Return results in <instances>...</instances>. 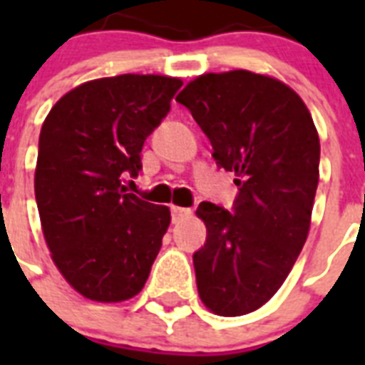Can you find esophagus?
<instances>
[{"mask_svg":"<svg viewBox=\"0 0 365 365\" xmlns=\"http://www.w3.org/2000/svg\"><path fill=\"white\" fill-rule=\"evenodd\" d=\"M172 222H182V220H185V217L191 216V210L189 208H182V206H172Z\"/></svg>","mask_w":365,"mask_h":365,"instance_id":"34e87169","label":"esophagus"}]
</instances>
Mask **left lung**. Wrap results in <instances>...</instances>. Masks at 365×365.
Returning <instances> with one entry per match:
<instances>
[{
	"label": "left lung",
	"instance_id": "obj_1",
	"mask_svg": "<svg viewBox=\"0 0 365 365\" xmlns=\"http://www.w3.org/2000/svg\"><path fill=\"white\" fill-rule=\"evenodd\" d=\"M176 100L235 172L233 214L200 202L206 244L195 252L199 297L220 317L257 311L292 271L311 229L320 140L305 102L277 77L248 70L202 73Z\"/></svg>",
	"mask_w": 365,
	"mask_h": 365
}]
</instances>
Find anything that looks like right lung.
I'll list each match as a JSON object with an SVG mask.
<instances>
[{"label": "right lung", "instance_id": "add662e5", "mask_svg": "<svg viewBox=\"0 0 365 365\" xmlns=\"http://www.w3.org/2000/svg\"><path fill=\"white\" fill-rule=\"evenodd\" d=\"M182 79L123 73L81 83L51 108L39 134L36 200L54 265L77 294L121 303L142 292L168 206L125 193L145 138L170 111Z\"/></svg>", "mask_w": 365, "mask_h": 365}]
</instances>
